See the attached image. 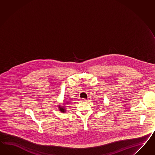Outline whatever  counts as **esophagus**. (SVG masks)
I'll return each instance as SVG.
<instances>
[{"instance_id":"1","label":"esophagus","mask_w":155,"mask_h":155,"mask_svg":"<svg viewBox=\"0 0 155 155\" xmlns=\"http://www.w3.org/2000/svg\"><path fill=\"white\" fill-rule=\"evenodd\" d=\"M87 99H86V98H81V101H82V102H83V101H87Z\"/></svg>"}]
</instances>
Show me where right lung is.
<instances>
[{"label": "right lung", "mask_w": 155, "mask_h": 155, "mask_svg": "<svg viewBox=\"0 0 155 155\" xmlns=\"http://www.w3.org/2000/svg\"><path fill=\"white\" fill-rule=\"evenodd\" d=\"M65 106H59V109L61 111V112L65 113V112L66 111V110L65 109Z\"/></svg>", "instance_id": "right-lung-1"}]
</instances>
